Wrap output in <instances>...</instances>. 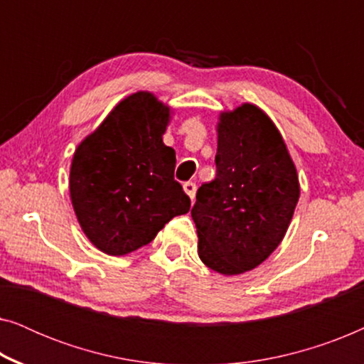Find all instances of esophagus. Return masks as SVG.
<instances>
[{
    "label": "esophagus",
    "mask_w": 364,
    "mask_h": 364,
    "mask_svg": "<svg viewBox=\"0 0 364 364\" xmlns=\"http://www.w3.org/2000/svg\"><path fill=\"white\" fill-rule=\"evenodd\" d=\"M183 191H186V193L188 197H191V200H193L196 198V192H197V186L193 182H186L183 183Z\"/></svg>",
    "instance_id": "1"
}]
</instances>
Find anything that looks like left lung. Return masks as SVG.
Returning <instances> with one entry per match:
<instances>
[{
	"instance_id": "1",
	"label": "left lung",
	"mask_w": 364,
	"mask_h": 364,
	"mask_svg": "<svg viewBox=\"0 0 364 364\" xmlns=\"http://www.w3.org/2000/svg\"><path fill=\"white\" fill-rule=\"evenodd\" d=\"M215 164V178L202 183L191 210L198 257L220 275H240L280 245L300 182L280 131L250 102L218 116Z\"/></svg>"
}]
</instances>
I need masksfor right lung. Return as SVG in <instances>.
I'll list each match as a JSON object with an SVG mask.
<instances>
[{
	"instance_id": "1",
	"label": "right lung",
	"mask_w": 364,
	"mask_h": 364,
	"mask_svg": "<svg viewBox=\"0 0 364 364\" xmlns=\"http://www.w3.org/2000/svg\"><path fill=\"white\" fill-rule=\"evenodd\" d=\"M172 109L149 91L124 97L79 144L69 171L74 213L89 242L112 257L152 242L191 198L173 178L162 136Z\"/></svg>"
}]
</instances>
